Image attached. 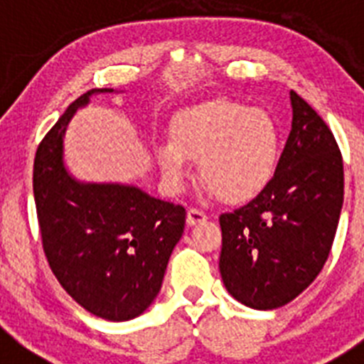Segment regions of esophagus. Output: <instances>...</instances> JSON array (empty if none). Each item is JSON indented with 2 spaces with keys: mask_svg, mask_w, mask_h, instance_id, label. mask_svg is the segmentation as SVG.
<instances>
[{
  "mask_svg": "<svg viewBox=\"0 0 364 364\" xmlns=\"http://www.w3.org/2000/svg\"><path fill=\"white\" fill-rule=\"evenodd\" d=\"M205 218H208V215H205L204 211L197 210V208H191V210L188 211V218H186V222H188V226H195V224H198V222H204Z\"/></svg>",
  "mask_w": 364,
  "mask_h": 364,
  "instance_id": "1",
  "label": "esophagus"
}]
</instances>
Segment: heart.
Segmentation results:
<instances>
[{
	"label": "heart",
	"instance_id": "heart-1",
	"mask_svg": "<svg viewBox=\"0 0 364 364\" xmlns=\"http://www.w3.org/2000/svg\"><path fill=\"white\" fill-rule=\"evenodd\" d=\"M160 171L171 189L189 176L198 160L200 178L226 204H244L272 184L281 162V131L264 109L213 100L178 112L169 144L156 147Z\"/></svg>",
	"mask_w": 364,
	"mask_h": 364
}]
</instances>
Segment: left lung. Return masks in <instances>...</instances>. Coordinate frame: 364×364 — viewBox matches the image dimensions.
<instances>
[{
	"instance_id": "obj_1",
	"label": "left lung",
	"mask_w": 364,
	"mask_h": 364,
	"mask_svg": "<svg viewBox=\"0 0 364 364\" xmlns=\"http://www.w3.org/2000/svg\"><path fill=\"white\" fill-rule=\"evenodd\" d=\"M291 131L272 184L220 215L222 281L255 310H275L306 290L326 262L339 224L343 156L323 118L290 91Z\"/></svg>"
}]
</instances>
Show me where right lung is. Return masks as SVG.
<instances>
[{
  "instance_id": "right-lung-1",
  "label": "right lung",
  "mask_w": 364,
  "mask_h": 364,
  "mask_svg": "<svg viewBox=\"0 0 364 364\" xmlns=\"http://www.w3.org/2000/svg\"><path fill=\"white\" fill-rule=\"evenodd\" d=\"M91 89L67 107L34 159V200L43 252L63 290L107 321L142 315L162 288L173 247L184 233L186 210L127 184L80 182L63 162V136Z\"/></svg>"
}]
</instances>
